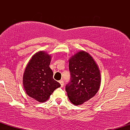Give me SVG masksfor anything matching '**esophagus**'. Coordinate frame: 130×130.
Returning <instances> with one entry per match:
<instances>
[{
    "mask_svg": "<svg viewBox=\"0 0 130 130\" xmlns=\"http://www.w3.org/2000/svg\"><path fill=\"white\" fill-rule=\"evenodd\" d=\"M59 83H60V85H61V87H63V85H64L63 80H59Z\"/></svg>",
    "mask_w": 130,
    "mask_h": 130,
    "instance_id": "34e87169",
    "label": "esophagus"
}]
</instances>
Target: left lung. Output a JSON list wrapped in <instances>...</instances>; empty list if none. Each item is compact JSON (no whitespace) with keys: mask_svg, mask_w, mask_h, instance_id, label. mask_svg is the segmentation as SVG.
<instances>
[{"mask_svg":"<svg viewBox=\"0 0 130 130\" xmlns=\"http://www.w3.org/2000/svg\"><path fill=\"white\" fill-rule=\"evenodd\" d=\"M70 80L65 86L68 98L73 104L79 105L93 97L99 90L100 72L89 54L80 51L69 60Z\"/></svg>","mask_w":130,"mask_h":130,"instance_id":"obj_1","label":"left lung"}]
</instances>
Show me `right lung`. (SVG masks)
Masks as SVG:
<instances>
[{"mask_svg": "<svg viewBox=\"0 0 130 130\" xmlns=\"http://www.w3.org/2000/svg\"><path fill=\"white\" fill-rule=\"evenodd\" d=\"M51 56L44 52L35 54L27 65L23 76V84L26 93L39 102L50 98L60 83L53 79L50 67Z\"/></svg>", "mask_w": 130, "mask_h": 130, "instance_id": "right-lung-1", "label": "right lung"}]
</instances>
